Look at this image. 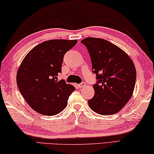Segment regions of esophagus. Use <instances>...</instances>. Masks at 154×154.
I'll list each match as a JSON object with an SVG mask.
<instances>
[{
  "label": "esophagus",
  "instance_id": "34e87169",
  "mask_svg": "<svg viewBox=\"0 0 154 154\" xmlns=\"http://www.w3.org/2000/svg\"><path fill=\"white\" fill-rule=\"evenodd\" d=\"M85 85H86V83H85V82H82V83H80V84L78 85V87H79V88H82L83 87H85Z\"/></svg>",
  "mask_w": 154,
  "mask_h": 154
}]
</instances>
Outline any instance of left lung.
<instances>
[{
    "mask_svg": "<svg viewBox=\"0 0 154 154\" xmlns=\"http://www.w3.org/2000/svg\"><path fill=\"white\" fill-rule=\"evenodd\" d=\"M81 43L88 50L97 79L94 96L88 101L89 107L100 115L115 114L132 95L137 76L134 65L123 50L107 40L88 37Z\"/></svg>",
    "mask_w": 154,
    "mask_h": 154,
    "instance_id": "left-lung-1",
    "label": "left lung"
}]
</instances>
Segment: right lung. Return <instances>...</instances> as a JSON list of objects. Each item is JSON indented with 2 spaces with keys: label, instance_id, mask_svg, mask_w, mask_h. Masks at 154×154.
<instances>
[{
  "label": "right lung",
  "instance_id": "right-lung-1",
  "mask_svg": "<svg viewBox=\"0 0 154 154\" xmlns=\"http://www.w3.org/2000/svg\"><path fill=\"white\" fill-rule=\"evenodd\" d=\"M77 40L52 39L44 42L26 54L17 73V85L30 106L44 115H54L66 107L75 87L64 80L57 81L61 73L65 54Z\"/></svg>",
  "mask_w": 154,
  "mask_h": 154
}]
</instances>
